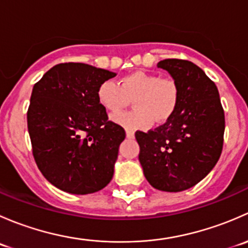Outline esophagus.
I'll list each match as a JSON object with an SVG mask.
<instances>
[{"label": "esophagus", "instance_id": "34e87169", "mask_svg": "<svg viewBox=\"0 0 248 248\" xmlns=\"http://www.w3.org/2000/svg\"><path fill=\"white\" fill-rule=\"evenodd\" d=\"M126 137L128 139H133L134 138V132L131 131V129H126Z\"/></svg>", "mask_w": 248, "mask_h": 248}]
</instances>
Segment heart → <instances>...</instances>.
<instances>
[{"label": "heart", "mask_w": 248, "mask_h": 248, "mask_svg": "<svg viewBox=\"0 0 248 248\" xmlns=\"http://www.w3.org/2000/svg\"><path fill=\"white\" fill-rule=\"evenodd\" d=\"M97 101L109 115L115 116L133 98L137 110L115 117L128 129L149 128L154 121L164 122L176 111L180 101L179 82L174 78H161L156 73L136 71L120 78L119 85L104 80L97 87Z\"/></svg>", "instance_id": "obj_1"}]
</instances>
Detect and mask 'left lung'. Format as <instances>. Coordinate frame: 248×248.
Wrapping results in <instances>:
<instances>
[{
  "label": "left lung",
  "instance_id": "1",
  "mask_svg": "<svg viewBox=\"0 0 248 248\" xmlns=\"http://www.w3.org/2000/svg\"><path fill=\"white\" fill-rule=\"evenodd\" d=\"M179 82L176 111L162 126L137 131L139 161L145 177L156 189L181 192L196 186L216 166L223 149L226 120L218 90L191 61L158 62Z\"/></svg>",
  "mask_w": 248,
  "mask_h": 248
}]
</instances>
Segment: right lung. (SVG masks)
I'll return each instance as SVG.
<instances>
[{
	"mask_svg": "<svg viewBox=\"0 0 248 248\" xmlns=\"http://www.w3.org/2000/svg\"><path fill=\"white\" fill-rule=\"evenodd\" d=\"M116 74L79 62L59 63L34 84L27 110L32 154L44 177L73 194L111 181L126 137L97 101V87Z\"/></svg>",
	"mask_w": 248,
	"mask_h": 248,
	"instance_id": "obj_1",
	"label": "right lung"
}]
</instances>
